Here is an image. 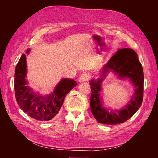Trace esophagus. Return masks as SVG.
I'll return each mask as SVG.
<instances>
[{"label": "esophagus", "mask_w": 158, "mask_h": 158, "mask_svg": "<svg viewBox=\"0 0 158 158\" xmlns=\"http://www.w3.org/2000/svg\"><path fill=\"white\" fill-rule=\"evenodd\" d=\"M88 80V75L86 73L82 74L79 77V82H85V81H87Z\"/></svg>", "instance_id": "34e87169"}]
</instances>
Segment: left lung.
Here are the masks:
<instances>
[{"label": "left lung", "instance_id": "1", "mask_svg": "<svg viewBox=\"0 0 158 158\" xmlns=\"http://www.w3.org/2000/svg\"><path fill=\"white\" fill-rule=\"evenodd\" d=\"M111 71L119 79H128L135 88L129 102L118 110L105 107L102 97L100 95L103 80ZM144 72L136 52L128 48L118 50L100 70L99 77L89 80L92 89L91 112L97 121L111 125L124 123L132 117L141 106L144 95Z\"/></svg>", "mask_w": 158, "mask_h": 158}]
</instances>
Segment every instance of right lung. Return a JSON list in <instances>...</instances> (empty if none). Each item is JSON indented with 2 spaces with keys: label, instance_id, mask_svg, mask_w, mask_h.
Instances as JSON below:
<instances>
[{
  "label": "right lung",
  "instance_id": "1",
  "mask_svg": "<svg viewBox=\"0 0 158 158\" xmlns=\"http://www.w3.org/2000/svg\"><path fill=\"white\" fill-rule=\"evenodd\" d=\"M30 49L26 51L29 54ZM26 55L23 54L16 66L14 73V91L20 107L31 118L37 121H47L54 118L63 106L64 98L70 91L76 86L73 79L63 78L53 92L43 95L36 93L28 85Z\"/></svg>",
  "mask_w": 158,
  "mask_h": 158
}]
</instances>
